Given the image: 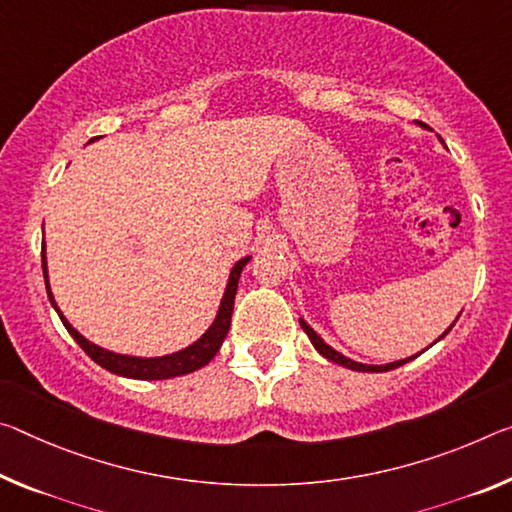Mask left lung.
<instances>
[{
    "label": "left lung",
    "mask_w": 512,
    "mask_h": 512,
    "mask_svg": "<svg viewBox=\"0 0 512 512\" xmlns=\"http://www.w3.org/2000/svg\"><path fill=\"white\" fill-rule=\"evenodd\" d=\"M417 125H419V127H424V129H431V127H428V125L421 123V120H417ZM440 141H442V139H440ZM442 143H444V141H442ZM298 321H300V328L305 330V335L310 337L312 346L316 348V351H319V355H323V358L330 360V362L339 364V367H346V369H353V371H364V373H383V371H392V369H396V367H401V364H405V362L415 360L417 355H419V353H417V355H412V358L396 360V362H387V364H362V362H355V360H351V358H346V355H342V353H339V351H335V348H332L330 344L323 342V339H321L319 335H316V332H314L310 326H307L305 319H298ZM456 321H458V319H456ZM456 321H453L451 326L446 328V332H442V337L449 335V330H451L453 326H456ZM442 337H437L435 342H440ZM435 342H433V344H435ZM433 344H431V346H433Z\"/></svg>",
    "instance_id": "obj_1"
}]
</instances>
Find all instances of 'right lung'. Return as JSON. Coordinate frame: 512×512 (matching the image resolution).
<instances>
[{
  "mask_svg": "<svg viewBox=\"0 0 512 512\" xmlns=\"http://www.w3.org/2000/svg\"><path fill=\"white\" fill-rule=\"evenodd\" d=\"M253 257H243L237 264L232 266L230 278H227V287L225 294L221 298V305H218L216 319L212 326L205 330V335L196 339L191 346L182 348V351L168 353V355H159V358H139V355H125V353H116L109 351V348H102L93 344L91 339H86L79 330L72 328V323L63 316V312L56 305L52 287H50V275H47V255H45V246H43V275H45V289H47V298H50L52 307L59 314V319L63 321V326L72 335V339L84 348L88 358L93 362L100 364L102 369H107L116 376L123 378H134V380H166V378H177L184 376V373L198 371L200 367H205L214 360V355L218 353V348L225 342L227 330H230V321H232V310H234V296H237V287H239V278L241 271L246 269V264Z\"/></svg>",
  "mask_w": 512,
  "mask_h": 512,
  "instance_id": "1",
  "label": "right lung"
}]
</instances>
